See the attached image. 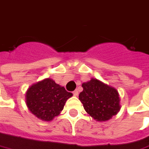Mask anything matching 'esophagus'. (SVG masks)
<instances>
[{"label": "esophagus", "mask_w": 149, "mask_h": 149, "mask_svg": "<svg viewBox=\"0 0 149 149\" xmlns=\"http://www.w3.org/2000/svg\"><path fill=\"white\" fill-rule=\"evenodd\" d=\"M78 93H78V90H77V89H76L74 92H73V95H74L75 97L78 96Z\"/></svg>", "instance_id": "34e87169"}]
</instances>
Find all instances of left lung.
<instances>
[{"instance_id": "8db88e82", "label": "left lung", "mask_w": 149, "mask_h": 149, "mask_svg": "<svg viewBox=\"0 0 149 149\" xmlns=\"http://www.w3.org/2000/svg\"><path fill=\"white\" fill-rule=\"evenodd\" d=\"M83 91L79 100L85 111L93 119L106 122L120 111V97L118 90L97 78L81 84Z\"/></svg>"}]
</instances>
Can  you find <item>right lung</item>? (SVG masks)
<instances>
[{"mask_svg": "<svg viewBox=\"0 0 149 149\" xmlns=\"http://www.w3.org/2000/svg\"><path fill=\"white\" fill-rule=\"evenodd\" d=\"M72 93L51 78H45L32 84L26 93V104L37 118L50 122L62 111Z\"/></svg>", "mask_w": 149, "mask_h": 149, "instance_id": "right-lung-1", "label": "right lung"}]
</instances>
